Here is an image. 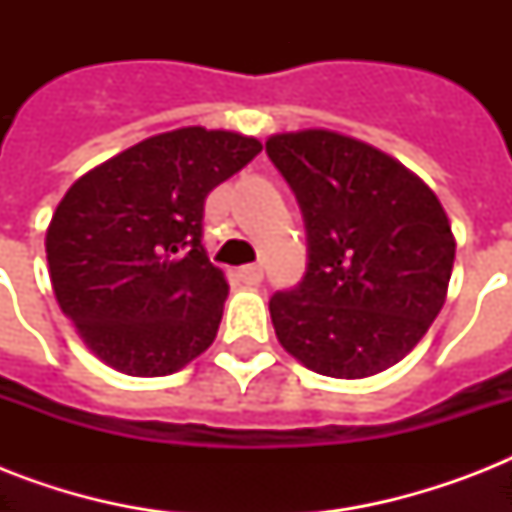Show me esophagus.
<instances>
[{"mask_svg":"<svg viewBox=\"0 0 512 512\" xmlns=\"http://www.w3.org/2000/svg\"><path fill=\"white\" fill-rule=\"evenodd\" d=\"M239 279L249 287H257L263 281V265H244V268H239Z\"/></svg>","mask_w":512,"mask_h":512,"instance_id":"obj_1","label":"esophagus"}]
</instances>
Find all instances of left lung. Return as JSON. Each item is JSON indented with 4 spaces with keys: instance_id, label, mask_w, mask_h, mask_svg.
I'll list each match as a JSON object with an SVG mask.
<instances>
[{
    "instance_id": "1",
    "label": "left lung",
    "mask_w": 512,
    "mask_h": 512,
    "mask_svg": "<svg viewBox=\"0 0 512 512\" xmlns=\"http://www.w3.org/2000/svg\"><path fill=\"white\" fill-rule=\"evenodd\" d=\"M265 151L308 236L303 281L271 297L276 337L327 377L385 372L444 308L454 236L441 201L393 156L348 135L284 132Z\"/></svg>"
}]
</instances>
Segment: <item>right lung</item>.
Instances as JSON below:
<instances>
[{
	"mask_svg": "<svg viewBox=\"0 0 512 512\" xmlns=\"http://www.w3.org/2000/svg\"><path fill=\"white\" fill-rule=\"evenodd\" d=\"M260 140L180 127L82 175L47 228L60 311L87 348L130 377H164L212 345L228 281L201 244L207 193Z\"/></svg>",
	"mask_w": 512,
	"mask_h": 512,
	"instance_id": "1",
	"label": "right lung"
}]
</instances>
